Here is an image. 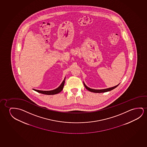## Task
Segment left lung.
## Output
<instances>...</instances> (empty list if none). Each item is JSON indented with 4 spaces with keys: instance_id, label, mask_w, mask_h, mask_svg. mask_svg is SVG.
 Here are the masks:
<instances>
[{
    "instance_id": "8db88e82",
    "label": "left lung",
    "mask_w": 147,
    "mask_h": 147,
    "mask_svg": "<svg viewBox=\"0 0 147 147\" xmlns=\"http://www.w3.org/2000/svg\"><path fill=\"white\" fill-rule=\"evenodd\" d=\"M83 84L85 86V88L87 89L88 90H89L90 92H95V93H102V92H109L111 91L113 89L115 88L116 87H117L119 84L118 85H116L115 86L112 87H110V88H105V89H102V90H95V89H92V88H90V87H88L86 85H85V83L83 82Z\"/></svg>"
}]
</instances>
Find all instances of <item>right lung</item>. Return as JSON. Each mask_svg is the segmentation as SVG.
Wrapping results in <instances>:
<instances>
[{
    "label": "right lung",
    "mask_w": 147,
    "mask_h": 147,
    "mask_svg": "<svg viewBox=\"0 0 147 147\" xmlns=\"http://www.w3.org/2000/svg\"><path fill=\"white\" fill-rule=\"evenodd\" d=\"M65 79H66V77H65L64 80L62 82L61 84L59 87L57 88L56 89H55V90H47H47H35V89H33V90H35V91H36V92L41 93V94H47V95H53V94H59L63 89L64 84H65Z\"/></svg>",
    "instance_id": "obj_1"
}]
</instances>
